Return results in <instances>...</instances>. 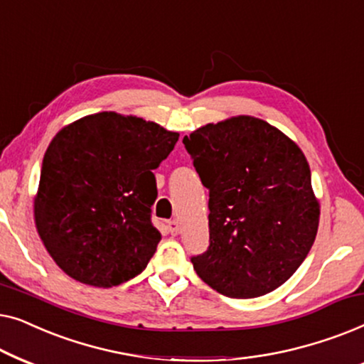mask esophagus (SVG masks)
<instances>
[{
	"mask_svg": "<svg viewBox=\"0 0 364 364\" xmlns=\"http://www.w3.org/2000/svg\"><path fill=\"white\" fill-rule=\"evenodd\" d=\"M168 232L172 233V235H177V233H181V223H178V220H171L168 222Z\"/></svg>",
	"mask_w": 364,
	"mask_h": 364,
	"instance_id": "34e87169",
	"label": "esophagus"
}]
</instances>
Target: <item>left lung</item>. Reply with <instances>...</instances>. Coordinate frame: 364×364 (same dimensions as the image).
Returning <instances> with one entry per match:
<instances>
[{
	"label": "left lung",
	"mask_w": 364,
	"mask_h": 364,
	"mask_svg": "<svg viewBox=\"0 0 364 364\" xmlns=\"http://www.w3.org/2000/svg\"><path fill=\"white\" fill-rule=\"evenodd\" d=\"M182 142L210 192V245L192 257L193 270L232 298L283 285L306 258L320 223L305 154L253 116L207 124Z\"/></svg>",
	"instance_id": "8db88e82"
}]
</instances>
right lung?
Listing matches in <instances>:
<instances>
[{"mask_svg":"<svg viewBox=\"0 0 364 364\" xmlns=\"http://www.w3.org/2000/svg\"><path fill=\"white\" fill-rule=\"evenodd\" d=\"M178 132L137 116L97 112L64 126L44 154L34 223L74 280L109 288L147 267L161 233L151 222L152 171Z\"/></svg>","mask_w":364,"mask_h":364,"instance_id":"1","label":"right lung"}]
</instances>
